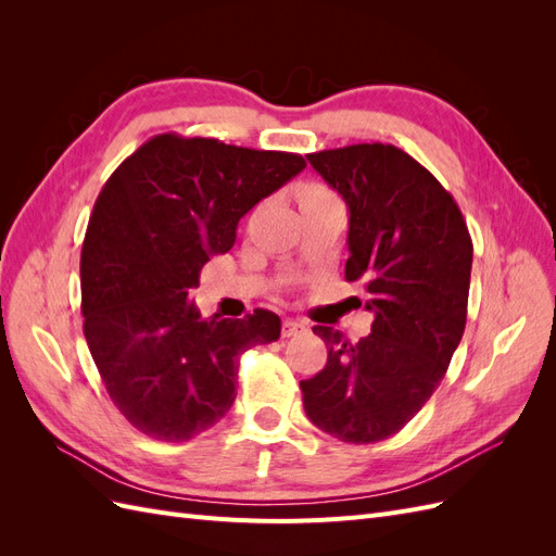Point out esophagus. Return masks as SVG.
I'll use <instances>...</instances> for the list:
<instances>
[{
    "label": "esophagus",
    "mask_w": 556,
    "mask_h": 556,
    "mask_svg": "<svg viewBox=\"0 0 556 556\" xmlns=\"http://www.w3.org/2000/svg\"><path fill=\"white\" fill-rule=\"evenodd\" d=\"M306 331V325L299 323V319H285L282 323V336L285 339H290V336H299Z\"/></svg>",
    "instance_id": "esophagus-1"
}]
</instances>
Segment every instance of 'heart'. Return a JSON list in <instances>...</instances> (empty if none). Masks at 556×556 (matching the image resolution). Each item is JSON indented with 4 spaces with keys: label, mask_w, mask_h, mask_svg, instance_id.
<instances>
[{
    "label": "heart",
    "mask_w": 556,
    "mask_h": 556,
    "mask_svg": "<svg viewBox=\"0 0 556 556\" xmlns=\"http://www.w3.org/2000/svg\"><path fill=\"white\" fill-rule=\"evenodd\" d=\"M315 192H325V190L317 188V185H308V188L304 190V194H315Z\"/></svg>",
    "instance_id": "b5f03b06"
}]
</instances>
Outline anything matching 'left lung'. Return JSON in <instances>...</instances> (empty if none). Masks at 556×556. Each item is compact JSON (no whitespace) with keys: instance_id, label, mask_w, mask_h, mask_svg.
<instances>
[{"instance_id":"1","label":"left lung","mask_w":556,"mask_h":556,"mask_svg":"<svg viewBox=\"0 0 556 556\" xmlns=\"http://www.w3.org/2000/svg\"><path fill=\"white\" fill-rule=\"evenodd\" d=\"M350 213L345 280H364L371 333L350 343L331 327L327 366L301 380L311 422L343 443L390 439L441 384L466 327L473 264L452 194L390 143L308 155Z\"/></svg>"}]
</instances>
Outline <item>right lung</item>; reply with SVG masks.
I'll return each mask as SVG.
<instances>
[{"mask_svg": "<svg viewBox=\"0 0 556 556\" xmlns=\"http://www.w3.org/2000/svg\"><path fill=\"white\" fill-rule=\"evenodd\" d=\"M304 169L292 153L160 134L99 192L80 252L83 333L115 408L141 433L182 443L220 422L239 357L278 341L276 313L204 319L190 290L237 241L241 217Z\"/></svg>", "mask_w": 556, "mask_h": 556, "instance_id": "right-lung-1", "label": "right lung"}]
</instances>
